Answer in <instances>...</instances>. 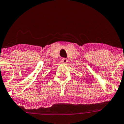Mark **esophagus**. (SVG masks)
<instances>
[{
    "label": "esophagus",
    "mask_w": 124,
    "mask_h": 124,
    "mask_svg": "<svg viewBox=\"0 0 124 124\" xmlns=\"http://www.w3.org/2000/svg\"><path fill=\"white\" fill-rule=\"evenodd\" d=\"M67 62H68V60H67V58H62V63L66 64V63H67Z\"/></svg>",
    "instance_id": "esophagus-1"
}]
</instances>
